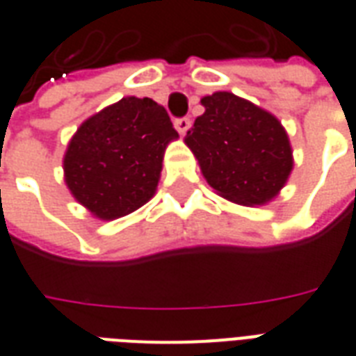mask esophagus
<instances>
[{
	"label": "esophagus",
	"mask_w": 356,
	"mask_h": 356,
	"mask_svg": "<svg viewBox=\"0 0 356 356\" xmlns=\"http://www.w3.org/2000/svg\"><path fill=\"white\" fill-rule=\"evenodd\" d=\"M175 129L179 131V135H185L191 129V120L188 118H179V120H175Z\"/></svg>",
	"instance_id": "esophagus-1"
}]
</instances>
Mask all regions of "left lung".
I'll list each match as a JSON object with an SVG mask.
<instances>
[{
    "label": "left lung",
    "instance_id": "obj_1",
    "mask_svg": "<svg viewBox=\"0 0 356 356\" xmlns=\"http://www.w3.org/2000/svg\"><path fill=\"white\" fill-rule=\"evenodd\" d=\"M204 114L186 131L208 185L225 200L265 206L293 170L288 133L268 110L229 91L202 97Z\"/></svg>",
    "mask_w": 356,
    "mask_h": 356
}]
</instances>
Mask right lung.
Returning <instances> with one entry per match:
<instances>
[{"label":"right lung","mask_w":356,"mask_h":356,"mask_svg":"<svg viewBox=\"0 0 356 356\" xmlns=\"http://www.w3.org/2000/svg\"><path fill=\"white\" fill-rule=\"evenodd\" d=\"M177 139L163 106L124 97L72 135L63 158L66 186L101 221L129 216L156 194L165 148Z\"/></svg>","instance_id":"add662e5"}]
</instances>
